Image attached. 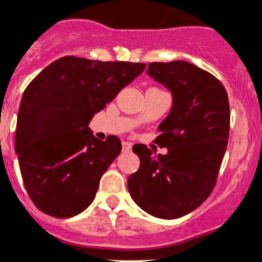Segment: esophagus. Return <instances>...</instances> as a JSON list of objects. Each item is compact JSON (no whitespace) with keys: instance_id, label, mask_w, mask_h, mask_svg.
Masks as SVG:
<instances>
[{"instance_id":"34e87169","label":"esophagus","mask_w":262,"mask_h":262,"mask_svg":"<svg viewBox=\"0 0 262 262\" xmlns=\"http://www.w3.org/2000/svg\"><path fill=\"white\" fill-rule=\"evenodd\" d=\"M130 150H132V143L123 142V151H126V152H128V151Z\"/></svg>"}]
</instances>
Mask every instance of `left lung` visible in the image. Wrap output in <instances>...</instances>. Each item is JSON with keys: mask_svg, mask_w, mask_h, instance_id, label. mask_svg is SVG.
<instances>
[{"mask_svg": "<svg viewBox=\"0 0 262 262\" xmlns=\"http://www.w3.org/2000/svg\"><path fill=\"white\" fill-rule=\"evenodd\" d=\"M147 73L173 95L155 139L168 154L134 145L141 165L128 189L143 211L173 220L196 209L216 186L230 130L229 98L219 79L185 60L148 63Z\"/></svg>", "mask_w": 262, "mask_h": 262, "instance_id": "obj_1", "label": "left lung"}]
</instances>
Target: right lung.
<instances>
[{"mask_svg":"<svg viewBox=\"0 0 262 262\" xmlns=\"http://www.w3.org/2000/svg\"><path fill=\"white\" fill-rule=\"evenodd\" d=\"M145 68L68 55L29 82L19 107L15 151L28 196L41 212L68 219L94 200L121 142L115 136L95 138L89 121Z\"/></svg>","mask_w":262,"mask_h":262,"instance_id":"add662e5","label":"right lung"}]
</instances>
